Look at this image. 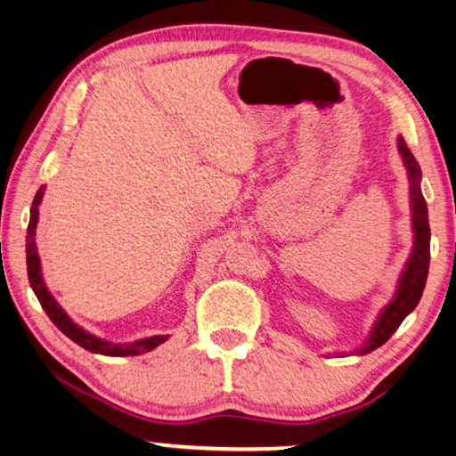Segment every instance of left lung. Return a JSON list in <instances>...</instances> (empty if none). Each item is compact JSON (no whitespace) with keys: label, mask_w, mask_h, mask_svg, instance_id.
<instances>
[{"label":"left lung","mask_w":456,"mask_h":456,"mask_svg":"<svg viewBox=\"0 0 456 456\" xmlns=\"http://www.w3.org/2000/svg\"><path fill=\"white\" fill-rule=\"evenodd\" d=\"M398 147H400L402 158H404L410 182H412L410 193H412L414 250L406 265V271L402 273L396 297H394V301L384 309L382 317L378 319L374 331H371L368 343H365V347L360 349V354L374 352L376 347L384 346V343L392 338L394 331L398 330L402 321L406 319L408 313L414 311L418 301H420L422 290H424V285H427V277H428L430 226H428V208H427V201H424V196L420 191L422 171H420V166H418V161L414 159V155L410 153V149L404 143V139H400Z\"/></svg>","instance_id":"left-lung-1"}]
</instances>
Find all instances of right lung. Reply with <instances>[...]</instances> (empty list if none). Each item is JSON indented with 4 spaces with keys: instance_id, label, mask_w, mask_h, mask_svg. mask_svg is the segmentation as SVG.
Masks as SVG:
<instances>
[{
    "instance_id": "obj_1",
    "label": "right lung",
    "mask_w": 456,
    "mask_h": 456,
    "mask_svg": "<svg viewBox=\"0 0 456 456\" xmlns=\"http://www.w3.org/2000/svg\"><path fill=\"white\" fill-rule=\"evenodd\" d=\"M42 196H44V188H40L38 193H36V198L32 201V210H29V224H28V236H26V263H28L29 287L34 289L42 309L46 311V315L50 317L52 323H54L58 330L66 335V338H70L74 343H78L80 347L101 355H139V354L151 352V349L158 347L159 343L166 341L167 338H163V335H153V338L125 343V346H115V343L99 339L88 331H85L82 327L74 323V321H70V317L66 315L62 309H60V305L54 301V297L48 293L46 285H44L38 250H36V224H38V206L42 201Z\"/></svg>"
}]
</instances>
